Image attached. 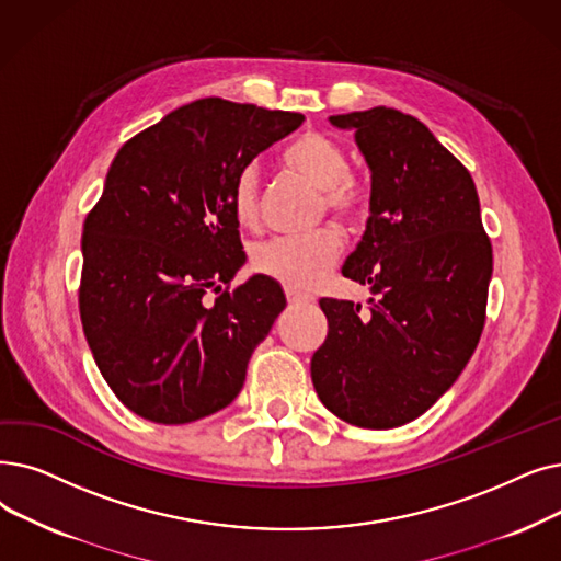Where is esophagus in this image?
I'll return each mask as SVG.
<instances>
[{
  "mask_svg": "<svg viewBox=\"0 0 561 561\" xmlns=\"http://www.w3.org/2000/svg\"><path fill=\"white\" fill-rule=\"evenodd\" d=\"M286 300H288V305L290 307H300V305H309V302H313L309 296H305V294H298V290H286Z\"/></svg>",
  "mask_w": 561,
  "mask_h": 561,
  "instance_id": "obj_1",
  "label": "esophagus"
}]
</instances>
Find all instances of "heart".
Masks as SVG:
<instances>
[{"label": "heart", "instance_id": "obj_1", "mask_svg": "<svg viewBox=\"0 0 561 561\" xmlns=\"http://www.w3.org/2000/svg\"><path fill=\"white\" fill-rule=\"evenodd\" d=\"M282 160L288 169L305 176L321 190L319 213H330L346 227H359L369 215L371 187L353 169L348 156L332 137L323 133H305L290 141ZM231 213L245 229L259 227V172L245 167L231 187ZM341 252V236L334 227H319L302 236H277L256 242L250 252V267L290 290H307L323 277Z\"/></svg>", "mask_w": 561, "mask_h": 561}]
</instances>
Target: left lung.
Returning <instances> with one entry per match:
<instances>
[{
  "label": "left lung",
  "instance_id": "left-lung-1",
  "mask_svg": "<svg viewBox=\"0 0 561 561\" xmlns=\"http://www.w3.org/2000/svg\"><path fill=\"white\" fill-rule=\"evenodd\" d=\"M371 169V215L344 273L371 284L362 309L323 298L328 339L311 357L323 405L359 428H394L440 399L485 323L491 238L470 172L420 118L392 107L330 116Z\"/></svg>",
  "mask_w": 561,
  "mask_h": 561
}]
</instances>
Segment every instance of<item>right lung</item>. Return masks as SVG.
<instances>
[{
  "mask_svg": "<svg viewBox=\"0 0 561 561\" xmlns=\"http://www.w3.org/2000/svg\"><path fill=\"white\" fill-rule=\"evenodd\" d=\"M302 121L202 99L116 153L84 220L78 300L93 359L135 415L187 424L238 397L286 298L261 275L231 288L245 263L231 187Z\"/></svg>",
  "mask_w": 561,
  "mask_h": 561,
  "instance_id": "1",
  "label": "right lung"
}]
</instances>
